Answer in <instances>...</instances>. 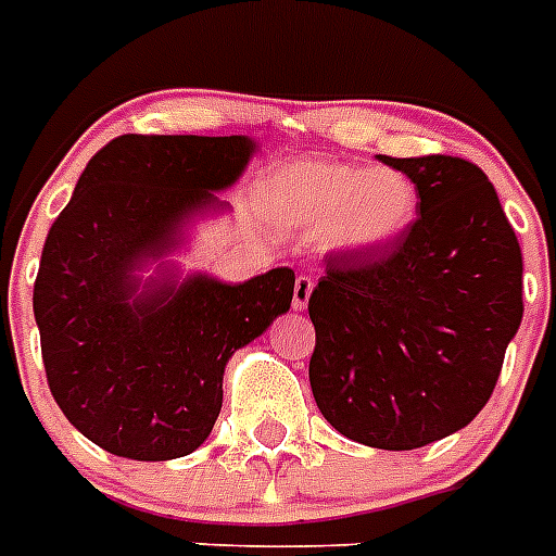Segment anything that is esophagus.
Wrapping results in <instances>:
<instances>
[{
  "label": "esophagus",
  "instance_id": "1",
  "mask_svg": "<svg viewBox=\"0 0 556 556\" xmlns=\"http://www.w3.org/2000/svg\"><path fill=\"white\" fill-rule=\"evenodd\" d=\"M313 293V279L311 277H296L293 285V311H305Z\"/></svg>",
  "mask_w": 556,
  "mask_h": 556
}]
</instances>
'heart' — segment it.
Wrapping results in <instances>:
<instances>
[{
    "mask_svg": "<svg viewBox=\"0 0 556 556\" xmlns=\"http://www.w3.org/2000/svg\"><path fill=\"white\" fill-rule=\"evenodd\" d=\"M265 206L282 229L325 235L346 257L394 249L419 218V187L394 167L302 159L285 164L265 185Z\"/></svg>",
    "mask_w": 556,
    "mask_h": 556,
    "instance_id": "heart-1",
    "label": "heart"
}]
</instances>
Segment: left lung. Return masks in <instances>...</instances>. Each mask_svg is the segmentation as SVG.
Masks as SVG:
<instances>
[{"label": "left lung", "instance_id": "obj_1", "mask_svg": "<svg viewBox=\"0 0 556 556\" xmlns=\"http://www.w3.org/2000/svg\"><path fill=\"white\" fill-rule=\"evenodd\" d=\"M380 162L417 181L414 229L375 257L330 254L311 293V389L338 433L414 451L462 431L498 383L523 318V254L481 167Z\"/></svg>", "mask_w": 556, "mask_h": 556}]
</instances>
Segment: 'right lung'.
<instances>
[{
    "label": "right lung",
    "instance_id": "right-lung-1",
    "mask_svg": "<svg viewBox=\"0 0 556 556\" xmlns=\"http://www.w3.org/2000/svg\"><path fill=\"white\" fill-rule=\"evenodd\" d=\"M254 153L251 137L111 139L47 235L33 288L47 383L114 456L167 462L204 445L229 358L291 307V268L229 285L167 260L195 220L229 210L218 192Z\"/></svg>",
    "mask_w": 556,
    "mask_h": 556
}]
</instances>
